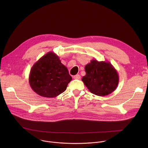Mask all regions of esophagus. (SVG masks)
Listing matches in <instances>:
<instances>
[{
	"label": "esophagus",
	"instance_id": "34e87169",
	"mask_svg": "<svg viewBox=\"0 0 148 148\" xmlns=\"http://www.w3.org/2000/svg\"><path fill=\"white\" fill-rule=\"evenodd\" d=\"M73 79H80V75H76L73 76Z\"/></svg>",
	"mask_w": 148,
	"mask_h": 148
}]
</instances>
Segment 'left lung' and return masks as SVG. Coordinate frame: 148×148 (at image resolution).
<instances>
[{
  "label": "left lung",
  "instance_id": "1",
  "mask_svg": "<svg viewBox=\"0 0 148 148\" xmlns=\"http://www.w3.org/2000/svg\"><path fill=\"white\" fill-rule=\"evenodd\" d=\"M86 75L82 78L85 85L93 94L105 96L112 93L119 82L116 69L109 62L93 59L85 66Z\"/></svg>",
  "mask_w": 148,
  "mask_h": 148
}]
</instances>
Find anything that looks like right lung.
<instances>
[{
    "instance_id": "right-lung-1",
    "label": "right lung",
    "mask_w": 148,
    "mask_h": 148,
    "mask_svg": "<svg viewBox=\"0 0 148 148\" xmlns=\"http://www.w3.org/2000/svg\"><path fill=\"white\" fill-rule=\"evenodd\" d=\"M72 79L67 68L52 52H48L34 64L29 75L32 89L39 95L49 98L64 92Z\"/></svg>"
}]
</instances>
